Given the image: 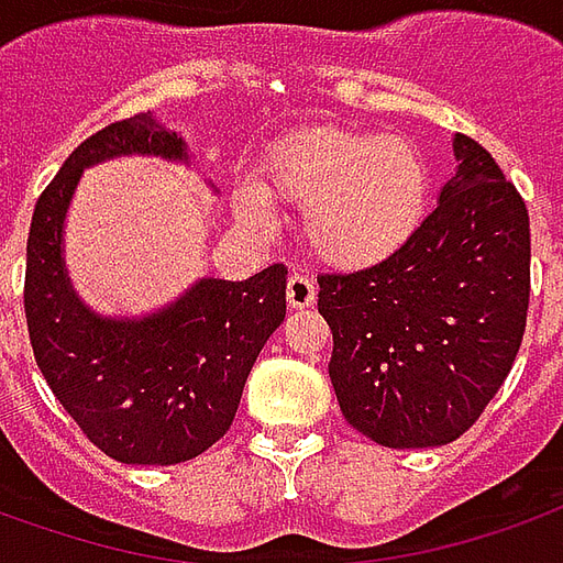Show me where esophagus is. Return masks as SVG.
<instances>
[{"label":"esophagus","mask_w":563,"mask_h":563,"mask_svg":"<svg viewBox=\"0 0 563 563\" xmlns=\"http://www.w3.org/2000/svg\"><path fill=\"white\" fill-rule=\"evenodd\" d=\"M286 301L295 310H303V307H313L316 303V283L307 277V274H292L289 283H286Z\"/></svg>","instance_id":"obj_1"}]
</instances>
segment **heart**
Listing matches in <instances>:
<instances>
[{"instance_id": "1", "label": "heart", "mask_w": 563, "mask_h": 563, "mask_svg": "<svg viewBox=\"0 0 563 563\" xmlns=\"http://www.w3.org/2000/svg\"><path fill=\"white\" fill-rule=\"evenodd\" d=\"M271 202L303 208V241L319 260L373 268L427 218L430 166L411 140L319 124L280 140L256 166V181L232 190V208L253 232L274 229Z\"/></svg>"}]
</instances>
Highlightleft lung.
<instances>
[{"label":"left lung","instance_id":"left-lung-1","mask_svg":"<svg viewBox=\"0 0 563 563\" xmlns=\"http://www.w3.org/2000/svg\"><path fill=\"white\" fill-rule=\"evenodd\" d=\"M456 169L415 239L373 268L319 277L343 418L382 448L451 444L498 394L531 292L528 208L493 154L453 140Z\"/></svg>","mask_w":563,"mask_h":563}]
</instances>
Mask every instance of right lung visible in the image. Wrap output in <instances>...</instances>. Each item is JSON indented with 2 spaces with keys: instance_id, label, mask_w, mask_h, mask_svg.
<instances>
[{
  "instance_id": "right-lung-1",
  "label": "right lung",
  "mask_w": 563,
  "mask_h": 563,
  "mask_svg": "<svg viewBox=\"0 0 563 563\" xmlns=\"http://www.w3.org/2000/svg\"><path fill=\"white\" fill-rule=\"evenodd\" d=\"M131 154L190 164L185 136L152 112L74 148L29 227V340L49 390L91 444L124 465H176L232 427L250 369L286 319V268L271 265L241 283L199 277L145 316L91 310L65 265V218L82 169Z\"/></svg>"
}]
</instances>
